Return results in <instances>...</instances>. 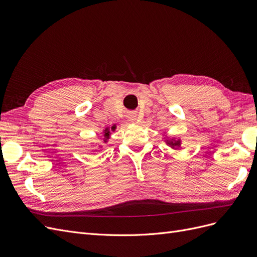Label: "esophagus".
<instances>
[{
  "instance_id": "34e87169",
  "label": "esophagus",
  "mask_w": 257,
  "mask_h": 257,
  "mask_svg": "<svg viewBox=\"0 0 257 257\" xmlns=\"http://www.w3.org/2000/svg\"><path fill=\"white\" fill-rule=\"evenodd\" d=\"M127 119H128V121L133 122V121H135V120L137 119V115H136V113H134V112H131V113L127 114Z\"/></svg>"
}]
</instances>
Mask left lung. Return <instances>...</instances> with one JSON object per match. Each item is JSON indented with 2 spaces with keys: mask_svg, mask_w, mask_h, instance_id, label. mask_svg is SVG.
Returning <instances> with one entry per match:
<instances>
[{
  "mask_svg": "<svg viewBox=\"0 0 257 257\" xmlns=\"http://www.w3.org/2000/svg\"><path fill=\"white\" fill-rule=\"evenodd\" d=\"M166 144L168 145V146H170L173 148H179L180 147V145H181V141L180 139H175V138H167L166 139Z\"/></svg>",
  "mask_w": 257,
  "mask_h": 257,
  "instance_id": "8db88e82",
  "label": "left lung"
}]
</instances>
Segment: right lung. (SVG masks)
I'll return each instance as SVG.
<instances>
[{
  "label": "right lung",
  "instance_id": "obj_1",
  "mask_svg": "<svg viewBox=\"0 0 257 257\" xmlns=\"http://www.w3.org/2000/svg\"><path fill=\"white\" fill-rule=\"evenodd\" d=\"M115 130V125H113V126H111V131H114ZM104 143H106L107 142V139H109V135H110V130H109V127H106L105 130H104ZM100 147V146H99ZM102 148V147H100Z\"/></svg>",
  "mask_w": 257,
  "mask_h": 257
}]
</instances>
